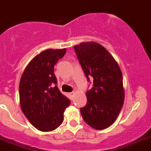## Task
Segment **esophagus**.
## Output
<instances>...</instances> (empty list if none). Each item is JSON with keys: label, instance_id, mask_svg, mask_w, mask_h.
I'll use <instances>...</instances> for the list:
<instances>
[{"label": "esophagus", "instance_id": "obj_1", "mask_svg": "<svg viewBox=\"0 0 151 151\" xmlns=\"http://www.w3.org/2000/svg\"><path fill=\"white\" fill-rule=\"evenodd\" d=\"M74 94H75V92H74V91H72V92H70V93H68L69 96L71 97V98H72V97L74 96Z\"/></svg>", "mask_w": 151, "mask_h": 151}]
</instances>
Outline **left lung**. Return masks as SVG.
Returning a JSON list of instances; mask_svg holds the SVG:
<instances>
[{
	"label": "left lung",
	"instance_id": "obj_1",
	"mask_svg": "<svg viewBox=\"0 0 151 151\" xmlns=\"http://www.w3.org/2000/svg\"><path fill=\"white\" fill-rule=\"evenodd\" d=\"M74 50L87 80H93L92 88L86 92V105L80 109L81 115L94 129H106L115 122L124 101L121 68L99 43L82 42L74 46Z\"/></svg>",
	"mask_w": 151,
	"mask_h": 151
}]
</instances>
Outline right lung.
Wrapping results in <instances>:
<instances>
[{
    "label": "right lung",
    "instance_id": "right-lung-1",
    "mask_svg": "<svg viewBox=\"0 0 151 151\" xmlns=\"http://www.w3.org/2000/svg\"><path fill=\"white\" fill-rule=\"evenodd\" d=\"M66 48L47 49L28 63L21 77L19 99L22 110L36 129L49 132L61 125L71 101L56 84L54 68Z\"/></svg>",
    "mask_w": 151,
    "mask_h": 151
}]
</instances>
